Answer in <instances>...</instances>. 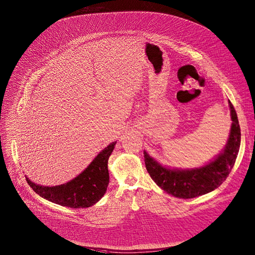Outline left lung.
I'll list each match as a JSON object with an SVG mask.
<instances>
[{"mask_svg":"<svg viewBox=\"0 0 255 255\" xmlns=\"http://www.w3.org/2000/svg\"><path fill=\"white\" fill-rule=\"evenodd\" d=\"M232 116L230 137L225 150L213 161L195 169H169L161 166L144 152L146 168L153 181L174 197L188 199L209 193L218 188L229 176L241 146V128L238 115L229 101Z\"/></svg>","mask_w":255,"mask_h":255,"instance_id":"8db88e82","label":"left lung"}]
</instances>
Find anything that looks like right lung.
Returning <instances> with one entry per match:
<instances>
[{"instance_id": "add662e5", "label": "right lung", "mask_w": 255, "mask_h": 255, "mask_svg": "<svg viewBox=\"0 0 255 255\" xmlns=\"http://www.w3.org/2000/svg\"><path fill=\"white\" fill-rule=\"evenodd\" d=\"M115 144L113 142L108 145L80 175L65 184L49 187L37 185L27 177L26 181L34 192L53 203L75 209L91 207L102 199L107 189V162Z\"/></svg>"}]
</instances>
